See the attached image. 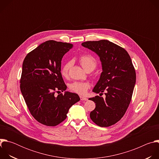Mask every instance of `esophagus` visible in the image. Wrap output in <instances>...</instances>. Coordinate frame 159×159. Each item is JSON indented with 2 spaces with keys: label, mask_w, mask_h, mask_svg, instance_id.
<instances>
[{
  "label": "esophagus",
  "mask_w": 159,
  "mask_h": 159,
  "mask_svg": "<svg viewBox=\"0 0 159 159\" xmlns=\"http://www.w3.org/2000/svg\"><path fill=\"white\" fill-rule=\"evenodd\" d=\"M80 100H81V101H87V100H88L87 98H85V97H83V96H80Z\"/></svg>",
  "instance_id": "1"
}]
</instances>
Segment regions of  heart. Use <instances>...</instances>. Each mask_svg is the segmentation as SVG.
<instances>
[{
  "instance_id": "b5f03b06",
  "label": "heart",
  "mask_w": 159,
  "mask_h": 159,
  "mask_svg": "<svg viewBox=\"0 0 159 159\" xmlns=\"http://www.w3.org/2000/svg\"><path fill=\"white\" fill-rule=\"evenodd\" d=\"M78 60L83 69L86 70L93 71L98 65L96 58L90 55L84 54L80 55ZM70 67V62H66L61 68V74L63 77H67ZM90 88V84L87 82H74L70 85L71 91L80 95H84Z\"/></svg>"
}]
</instances>
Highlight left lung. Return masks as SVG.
I'll use <instances>...</instances> for the list:
<instances>
[{
    "instance_id": "8db88e82",
    "label": "left lung",
    "mask_w": 159,
    "mask_h": 159,
    "mask_svg": "<svg viewBox=\"0 0 159 159\" xmlns=\"http://www.w3.org/2000/svg\"><path fill=\"white\" fill-rule=\"evenodd\" d=\"M82 45L99 55L102 66L93 89L100 96L89 99L96 104L90 118L101 127L110 126L123 118L129 105L136 82L134 67L128 52L108 40L89 41ZM104 92L105 99L101 97Z\"/></svg>"
}]
</instances>
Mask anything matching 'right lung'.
Returning <instances> with one entry per match:
<instances>
[{
    "label": "right lung",
    "instance_id": "obj_1",
    "mask_svg": "<svg viewBox=\"0 0 159 159\" xmlns=\"http://www.w3.org/2000/svg\"><path fill=\"white\" fill-rule=\"evenodd\" d=\"M70 43L49 40L28 53L22 63L20 89L33 117L42 125L55 126L66 118L70 107L80 101L75 93H56L66 89L61 61Z\"/></svg>",
    "mask_w": 159,
    "mask_h": 159
}]
</instances>
